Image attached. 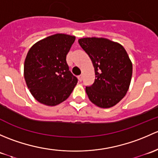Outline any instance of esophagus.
<instances>
[{
	"mask_svg": "<svg viewBox=\"0 0 158 158\" xmlns=\"http://www.w3.org/2000/svg\"><path fill=\"white\" fill-rule=\"evenodd\" d=\"M78 79H79V82H82V76H78Z\"/></svg>",
	"mask_w": 158,
	"mask_h": 158,
	"instance_id": "34e87169",
	"label": "esophagus"
}]
</instances>
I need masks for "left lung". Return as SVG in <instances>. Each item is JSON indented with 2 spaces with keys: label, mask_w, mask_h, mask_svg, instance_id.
<instances>
[{
  "label": "left lung",
  "mask_w": 158,
  "mask_h": 158,
  "mask_svg": "<svg viewBox=\"0 0 158 158\" xmlns=\"http://www.w3.org/2000/svg\"><path fill=\"white\" fill-rule=\"evenodd\" d=\"M79 44L95 69V82L85 87L89 100L103 109L115 106L126 95L131 79L132 63L126 50L106 38H82Z\"/></svg>",
  "instance_id": "8db88e82"
}]
</instances>
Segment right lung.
I'll list each match as a JSON object with an SVG mask.
<instances>
[{
    "label": "right lung",
    "mask_w": 158,
    "mask_h": 158,
    "mask_svg": "<svg viewBox=\"0 0 158 158\" xmlns=\"http://www.w3.org/2000/svg\"><path fill=\"white\" fill-rule=\"evenodd\" d=\"M76 37L56 33L38 41L24 62V79L36 101L55 106L67 99L78 79L69 69L66 55Z\"/></svg>",
    "instance_id": "add662e5"
}]
</instances>
